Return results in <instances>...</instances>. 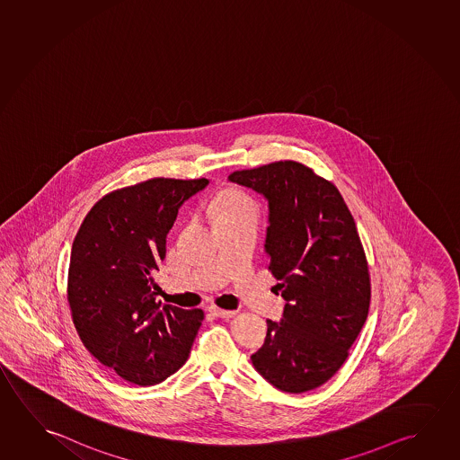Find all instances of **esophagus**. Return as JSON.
<instances>
[{"mask_svg": "<svg viewBox=\"0 0 460 460\" xmlns=\"http://www.w3.org/2000/svg\"><path fill=\"white\" fill-rule=\"evenodd\" d=\"M208 312L215 315V317L219 318H231L235 315V311H225V309H219V307H215V305H210Z\"/></svg>", "mask_w": 460, "mask_h": 460, "instance_id": "esophagus-1", "label": "esophagus"}]
</instances>
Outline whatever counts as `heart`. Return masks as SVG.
Returning a JSON list of instances; mask_svg holds the SVG:
<instances>
[{
	"mask_svg": "<svg viewBox=\"0 0 460 460\" xmlns=\"http://www.w3.org/2000/svg\"><path fill=\"white\" fill-rule=\"evenodd\" d=\"M212 213L215 219L234 215H256L258 207L255 200L239 190H227L217 196L212 202Z\"/></svg>",
	"mask_w": 460,
	"mask_h": 460,
	"instance_id": "obj_1",
	"label": "heart"
}]
</instances>
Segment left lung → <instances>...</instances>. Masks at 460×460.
<instances>
[{
    "label": "left lung",
    "mask_w": 460,
    "mask_h": 460,
    "mask_svg": "<svg viewBox=\"0 0 460 460\" xmlns=\"http://www.w3.org/2000/svg\"><path fill=\"white\" fill-rule=\"evenodd\" d=\"M229 181L268 200L264 250L285 299L252 363L282 392L317 389L367 322L371 288L354 218L334 184L295 161L239 170Z\"/></svg>",
    "instance_id": "1"
}]
</instances>
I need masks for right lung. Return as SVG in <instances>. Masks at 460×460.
Wrapping results in <instances>:
<instances>
[{
  "mask_svg": "<svg viewBox=\"0 0 460 460\" xmlns=\"http://www.w3.org/2000/svg\"><path fill=\"white\" fill-rule=\"evenodd\" d=\"M208 183L153 178L118 190L93 205L73 241V322L87 350L124 381L155 385L190 357L204 312L157 303L153 274L180 207Z\"/></svg>",
  "mask_w": 460,
  "mask_h": 460,
  "instance_id": "1",
  "label": "right lung"
}]
</instances>
